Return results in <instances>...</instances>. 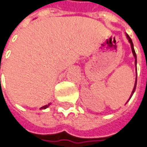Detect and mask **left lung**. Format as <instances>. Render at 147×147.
Instances as JSON below:
<instances>
[{
	"instance_id": "8db88e82",
	"label": "left lung",
	"mask_w": 147,
	"mask_h": 147,
	"mask_svg": "<svg viewBox=\"0 0 147 147\" xmlns=\"http://www.w3.org/2000/svg\"><path fill=\"white\" fill-rule=\"evenodd\" d=\"M127 35V40H128L129 43L131 44V50H132V54H133V55H134V58H135V64H136V52H135V49H134V46H133V43H132V40H131V39L129 37V35L127 34H126ZM136 82H135V85H134V88H133V90H132V92H131V97H130V98H131V96H132V94L134 93V92H135V90H136ZM130 98H129V100H130ZM128 102V101H127ZM126 102V103H127Z\"/></svg>"
}]
</instances>
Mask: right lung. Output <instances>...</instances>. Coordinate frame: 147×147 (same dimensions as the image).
Wrapping results in <instances>:
<instances>
[{
	"mask_svg": "<svg viewBox=\"0 0 147 147\" xmlns=\"http://www.w3.org/2000/svg\"><path fill=\"white\" fill-rule=\"evenodd\" d=\"M50 105V103H49V104H47V105H45V106H43L42 107H40V109H45V108H47Z\"/></svg>",
	"mask_w": 147,
	"mask_h": 147,
	"instance_id": "right-lung-1",
	"label": "right lung"
}]
</instances>
